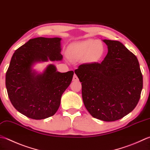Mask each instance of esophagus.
I'll list each match as a JSON object with an SVG mask.
<instances>
[{"mask_svg":"<svg viewBox=\"0 0 150 150\" xmlns=\"http://www.w3.org/2000/svg\"><path fill=\"white\" fill-rule=\"evenodd\" d=\"M78 80H79V79H78V77H77V76L75 74L74 75H73V81H77Z\"/></svg>","mask_w":150,"mask_h":150,"instance_id":"34e87169","label":"esophagus"}]
</instances>
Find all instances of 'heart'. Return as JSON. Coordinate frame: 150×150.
<instances>
[{"label": "heart", "mask_w": 150, "mask_h": 150, "mask_svg": "<svg viewBox=\"0 0 150 150\" xmlns=\"http://www.w3.org/2000/svg\"><path fill=\"white\" fill-rule=\"evenodd\" d=\"M105 48L102 42L88 39L71 44L67 49V55L71 62L83 60L87 62H96L102 58Z\"/></svg>", "instance_id": "1"}]
</instances>
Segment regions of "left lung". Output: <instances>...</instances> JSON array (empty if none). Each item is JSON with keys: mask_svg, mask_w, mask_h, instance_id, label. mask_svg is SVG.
<instances>
[{"mask_svg": "<svg viewBox=\"0 0 150 150\" xmlns=\"http://www.w3.org/2000/svg\"><path fill=\"white\" fill-rule=\"evenodd\" d=\"M108 52L101 62L82 64L75 73L82 84L84 106L93 118L113 122L139 102L143 79L137 58L118 41L103 40Z\"/></svg>", "mask_w": 150, "mask_h": 150, "instance_id": "1", "label": "left lung"}]
</instances>
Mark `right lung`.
Listing matches in <instances>:
<instances>
[{
  "label": "right lung",
  "instance_id": "right-lung-1",
  "mask_svg": "<svg viewBox=\"0 0 150 150\" xmlns=\"http://www.w3.org/2000/svg\"><path fill=\"white\" fill-rule=\"evenodd\" d=\"M60 38L39 37L28 40L13 53L6 74V87L15 108L28 118L42 120L53 116L74 72L60 73L50 64L42 73L35 64L60 61Z\"/></svg>",
  "mask_w": 150,
  "mask_h": 150
}]
</instances>
